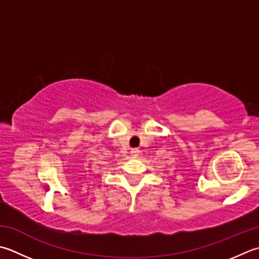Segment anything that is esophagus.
Segmentation results:
<instances>
[{"label": "esophagus", "instance_id": "obj_1", "mask_svg": "<svg viewBox=\"0 0 259 259\" xmlns=\"http://www.w3.org/2000/svg\"><path fill=\"white\" fill-rule=\"evenodd\" d=\"M130 154H131V157H133V158H137V157L139 156V150L138 149H133L130 151Z\"/></svg>", "mask_w": 259, "mask_h": 259}]
</instances>
